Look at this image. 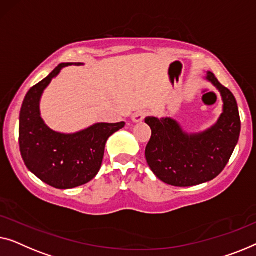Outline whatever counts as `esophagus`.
Wrapping results in <instances>:
<instances>
[{"instance_id":"34e87169","label":"esophagus","mask_w":256,"mask_h":256,"mask_svg":"<svg viewBox=\"0 0 256 256\" xmlns=\"http://www.w3.org/2000/svg\"><path fill=\"white\" fill-rule=\"evenodd\" d=\"M146 114L144 112V111H139V112H136L132 116V120L134 122V123H139V122H142L144 118H145Z\"/></svg>"}]
</instances>
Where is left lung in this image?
<instances>
[{"label":"left lung","mask_w":256,"mask_h":256,"mask_svg":"<svg viewBox=\"0 0 256 256\" xmlns=\"http://www.w3.org/2000/svg\"><path fill=\"white\" fill-rule=\"evenodd\" d=\"M205 78L218 89L224 103L222 114L210 128L188 134L172 118H145L152 130L145 150L147 164L167 184L192 186L217 178L239 140L241 123L236 97L214 73L206 72Z\"/></svg>","instance_id":"left-lung-1"}]
</instances>
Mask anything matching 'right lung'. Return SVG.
I'll use <instances>...</instances> for the list:
<instances>
[{
	"instance_id": "obj_1",
	"label": "right lung",
	"mask_w": 256,
	"mask_h": 256,
	"mask_svg": "<svg viewBox=\"0 0 256 256\" xmlns=\"http://www.w3.org/2000/svg\"><path fill=\"white\" fill-rule=\"evenodd\" d=\"M81 62L60 64L48 78L28 92L20 114V150L28 170L46 184L72 189L86 184L100 172L106 140L125 126L96 123L75 133L50 128L40 116L42 92L62 68Z\"/></svg>"
}]
</instances>
